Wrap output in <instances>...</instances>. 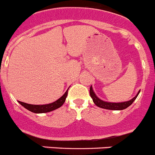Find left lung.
<instances>
[{
	"label": "left lung",
	"mask_w": 155,
	"mask_h": 155,
	"mask_svg": "<svg viewBox=\"0 0 155 155\" xmlns=\"http://www.w3.org/2000/svg\"><path fill=\"white\" fill-rule=\"evenodd\" d=\"M140 91H138V94L134 97L133 98L131 99L130 101H125V102H120V103H111V102H107V101H102L101 99L99 98L96 94L94 93V90H93L92 86H91L90 88V95H91V98H92L93 101H94V104L97 106L98 107L101 108L105 109V110H123L129 107V106L132 105V103L135 101V99L137 98L138 95L139 94Z\"/></svg>",
	"instance_id": "left-lung-1"
}]
</instances>
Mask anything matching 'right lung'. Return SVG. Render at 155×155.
I'll list each match as a JSON object with an SVG mask.
<instances>
[{"label":"right lung","mask_w":155,"mask_h":155,"mask_svg":"<svg viewBox=\"0 0 155 155\" xmlns=\"http://www.w3.org/2000/svg\"><path fill=\"white\" fill-rule=\"evenodd\" d=\"M68 89L66 91V92L64 93V94H63L59 99H58V100L54 101V102L51 103V104H43V105H33V104H26V103L21 102V101H18V103L20 104V105L23 106L24 108H26V110H28L30 112H32V113H48V112L53 111V110L59 108V107H61V106L64 104V101H65L66 100V97H67L68 96Z\"/></svg>","instance_id":"right-lung-1"}]
</instances>
